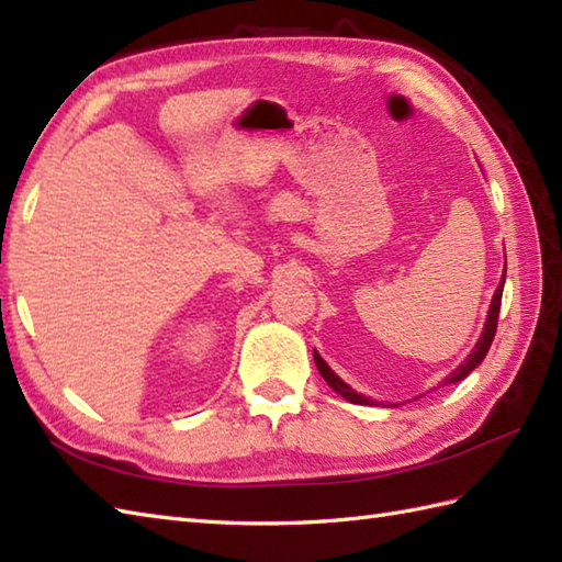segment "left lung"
<instances>
[{
	"label": "left lung",
	"instance_id": "1",
	"mask_svg": "<svg viewBox=\"0 0 562 562\" xmlns=\"http://www.w3.org/2000/svg\"><path fill=\"white\" fill-rule=\"evenodd\" d=\"M505 270H507V266H505ZM503 284H505V274H503V282H499V288L495 290L493 304H491V312H487V321H485V328H483V336H481L479 345H475L473 352H471L469 357H465V362H463L459 369H453V372L445 379V384H459V381H463L465 376H469V374L473 372L475 367H479V364L485 360V355H487V350H491L493 338H495V330H497L499 304H503ZM314 360H316V367H318L321 376L326 379V384H328L333 391H336V393H340V396H342L345 401H350V403H360V405H369V403H372L369 398L360 396V393H357V391H352L348 384H345L342 379H338V376H336V372H333V369L324 362V357H321L316 350H314Z\"/></svg>",
	"mask_w": 562,
	"mask_h": 562
}]
</instances>
